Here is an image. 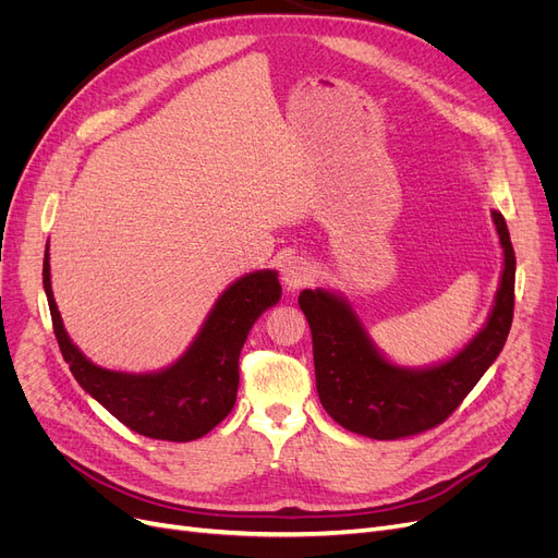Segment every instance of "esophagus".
Here are the masks:
<instances>
[{"instance_id": "obj_1", "label": "esophagus", "mask_w": 558, "mask_h": 558, "mask_svg": "<svg viewBox=\"0 0 558 558\" xmlns=\"http://www.w3.org/2000/svg\"><path fill=\"white\" fill-rule=\"evenodd\" d=\"M315 278V264L305 257H292L282 268V282L290 292L301 290V287L311 284Z\"/></svg>"}]
</instances>
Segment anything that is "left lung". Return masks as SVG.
Masks as SVG:
<instances>
[{
  "mask_svg": "<svg viewBox=\"0 0 558 558\" xmlns=\"http://www.w3.org/2000/svg\"><path fill=\"white\" fill-rule=\"evenodd\" d=\"M504 245V276L483 331L462 352L427 369L388 363L342 299L303 290L301 311L313 331L317 393L326 414L369 439H404L441 425L501 354L514 311V251L506 220L492 211Z\"/></svg>",
  "mask_w": 558,
  "mask_h": 558,
  "instance_id": "8db88e82",
  "label": "left lung"
}]
</instances>
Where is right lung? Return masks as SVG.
I'll use <instances>...</instances> for the list:
<instances>
[{
	"mask_svg": "<svg viewBox=\"0 0 558 558\" xmlns=\"http://www.w3.org/2000/svg\"><path fill=\"white\" fill-rule=\"evenodd\" d=\"M44 287L52 328L73 377L110 414L142 437L193 441L211 432L236 402L239 354L257 317L280 301L276 271H255L227 287L199 336L172 367L154 375L102 369L80 354L64 331L50 287V255Z\"/></svg>",
	"mask_w": 558,
	"mask_h": 558,
	"instance_id": "add662e5",
	"label": "right lung"
}]
</instances>
